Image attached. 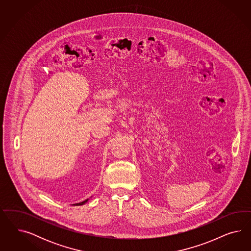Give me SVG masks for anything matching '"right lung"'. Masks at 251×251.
I'll use <instances>...</instances> for the list:
<instances>
[{
	"label": "right lung",
	"instance_id": "obj_1",
	"mask_svg": "<svg viewBox=\"0 0 251 251\" xmlns=\"http://www.w3.org/2000/svg\"><path fill=\"white\" fill-rule=\"evenodd\" d=\"M87 201V200H85V201H82V202H79V203H76V204H74V205H83V204H84L85 202Z\"/></svg>",
	"mask_w": 251,
	"mask_h": 251
}]
</instances>
